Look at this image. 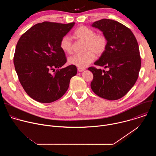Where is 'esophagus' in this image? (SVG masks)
I'll return each instance as SVG.
<instances>
[{
    "label": "esophagus",
    "instance_id": "34e87169",
    "mask_svg": "<svg viewBox=\"0 0 156 156\" xmlns=\"http://www.w3.org/2000/svg\"><path fill=\"white\" fill-rule=\"evenodd\" d=\"M86 69H81V68H78V72H83V71H84Z\"/></svg>",
    "mask_w": 156,
    "mask_h": 156
}]
</instances>
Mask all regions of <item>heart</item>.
Returning a JSON list of instances; mask_svg holds the SVG:
<instances>
[{
  "instance_id": "obj_1",
  "label": "heart",
  "mask_w": 156,
  "mask_h": 156,
  "mask_svg": "<svg viewBox=\"0 0 156 156\" xmlns=\"http://www.w3.org/2000/svg\"><path fill=\"white\" fill-rule=\"evenodd\" d=\"M75 36L85 41V51L82 54H76L69 58V63L78 68L84 69L90 65L95 58V54L98 55H102L107 47V39L102 34H95V32L86 27L81 26L78 28L74 32ZM60 47L62 50L70 54L72 49V38L66 35L63 36L60 42Z\"/></svg>"
}]
</instances>
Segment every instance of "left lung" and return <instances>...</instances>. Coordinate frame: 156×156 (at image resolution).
Masks as SVG:
<instances>
[{
  "label": "left lung",
  "instance_id": "left-lung-1",
  "mask_svg": "<svg viewBox=\"0 0 156 156\" xmlns=\"http://www.w3.org/2000/svg\"><path fill=\"white\" fill-rule=\"evenodd\" d=\"M92 27L100 30L108 42L105 51L94 64L108 70L88 68L93 74L91 87L102 98L117 100L131 90L138 78L141 60L137 40L128 28L115 20L102 19Z\"/></svg>",
  "mask_w": 156,
  "mask_h": 156
}]
</instances>
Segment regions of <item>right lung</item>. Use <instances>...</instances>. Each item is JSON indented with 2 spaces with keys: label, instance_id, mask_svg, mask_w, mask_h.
I'll return each instance as SVG.
<instances>
[{
  "label": "right lung",
  "instance_id": "add662e5",
  "mask_svg": "<svg viewBox=\"0 0 156 156\" xmlns=\"http://www.w3.org/2000/svg\"><path fill=\"white\" fill-rule=\"evenodd\" d=\"M74 25L44 21L30 28L17 42L13 63L19 81L27 94L39 102L60 99L76 75V66L62 67L66 58L60 47L61 39Z\"/></svg>",
  "mask_w": 156,
  "mask_h": 156
}]
</instances>
